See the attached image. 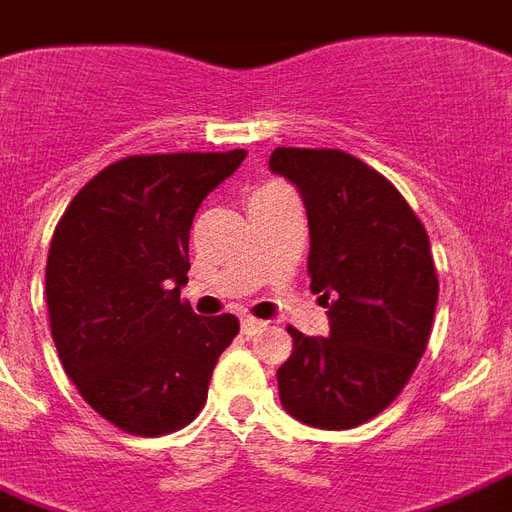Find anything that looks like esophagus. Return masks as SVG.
Returning a JSON list of instances; mask_svg holds the SVG:
<instances>
[{
  "label": "esophagus",
  "mask_w": 512,
  "mask_h": 512,
  "mask_svg": "<svg viewBox=\"0 0 512 512\" xmlns=\"http://www.w3.org/2000/svg\"><path fill=\"white\" fill-rule=\"evenodd\" d=\"M263 327H265V322H260V319H255V317H241V333H244V335L260 333Z\"/></svg>",
  "instance_id": "1"
}]
</instances>
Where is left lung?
I'll list each match as a JSON object with an SVG mask.
<instances>
[{
  "label": "left lung",
  "instance_id": "1",
  "mask_svg": "<svg viewBox=\"0 0 512 512\" xmlns=\"http://www.w3.org/2000/svg\"><path fill=\"white\" fill-rule=\"evenodd\" d=\"M268 169L306 204L311 290L330 319L327 338L290 327L279 400L308 427H360L403 392L427 349L438 306L427 230L397 187L349 152L276 147Z\"/></svg>",
  "mask_w": 512,
  "mask_h": 512
}]
</instances>
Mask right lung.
<instances>
[{"instance_id":"obj_1","label":"right lung","mask_w":512,"mask_h":512,"mask_svg":"<svg viewBox=\"0 0 512 512\" xmlns=\"http://www.w3.org/2000/svg\"><path fill=\"white\" fill-rule=\"evenodd\" d=\"M247 150L131 155L99 171L58 220L45 268L50 333L85 403L131 435L198 416L233 314L198 317L179 298L190 225Z\"/></svg>"}]
</instances>
